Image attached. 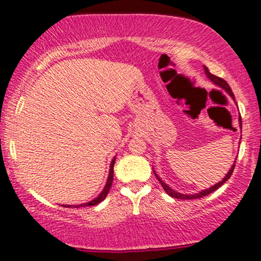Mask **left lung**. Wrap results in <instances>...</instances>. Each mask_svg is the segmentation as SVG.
<instances>
[{"label":"left lung","instance_id":"left-lung-1","mask_svg":"<svg viewBox=\"0 0 261 261\" xmlns=\"http://www.w3.org/2000/svg\"><path fill=\"white\" fill-rule=\"evenodd\" d=\"M204 72H206V75L208 76V79H210L211 81H213V83H215L216 85H218L219 87H222V89H224L225 91H227L228 93H229V95H230V97H232V98L234 99L233 91H232V89H230V87H229V85L227 84V81L223 80V79H222V77H218V76H216V75L211 74V72H210V70L207 69L206 66H204ZM239 122L242 123V118H239ZM234 166H236V162H234V164H233V165H232V168H230L229 171H228V174L225 175V177L223 178V180L221 181V182L216 184V185L211 187V189H208V190H204V191H201L200 194H196V195H184V194H180V192H176V191H174V190H172V189H170V187H169L168 185H166V184H164L163 181L160 180L159 177H158V175H156V174H155V176L158 177V180H159V182L162 184L163 189L165 190V192H166V194H168L169 196H171V197H174V198H180V200H195V198H201V197H203V196H207V195L212 194L213 191H216V190L219 189V187H221L222 185H223V184L225 182V181H227L228 178L230 177V175L233 174Z\"/></svg>","mask_w":261,"mask_h":261}]
</instances>
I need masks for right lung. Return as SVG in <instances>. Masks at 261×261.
Listing matches in <instances>:
<instances>
[{
  "instance_id": "right-lung-1",
  "label": "right lung",
  "mask_w": 261,
  "mask_h": 261,
  "mask_svg": "<svg viewBox=\"0 0 261 261\" xmlns=\"http://www.w3.org/2000/svg\"><path fill=\"white\" fill-rule=\"evenodd\" d=\"M113 165H115V159L112 160V163H111V169H110V176H108V180H107V184H106V186H105V189H103V191L101 192V194H99V196L97 198H95V200H92V201H90V202H87V203H83V204H76V206H65V207H74V208H80V207H89V206H95V204H97V203H99V202L101 201H103L105 198H106V196H107V194H108V191H110V189H111V186H112V181H113Z\"/></svg>"
}]
</instances>
